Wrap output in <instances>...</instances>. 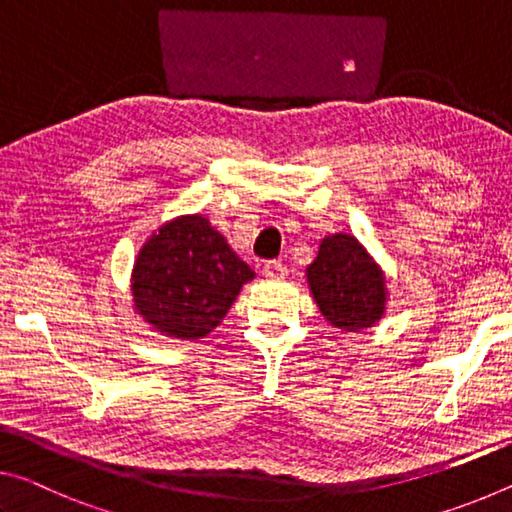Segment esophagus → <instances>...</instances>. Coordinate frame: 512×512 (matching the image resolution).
Wrapping results in <instances>:
<instances>
[{
  "instance_id": "1",
  "label": "esophagus",
  "mask_w": 512,
  "mask_h": 512,
  "mask_svg": "<svg viewBox=\"0 0 512 512\" xmlns=\"http://www.w3.org/2000/svg\"><path fill=\"white\" fill-rule=\"evenodd\" d=\"M263 274L267 276V279H283V276L288 274V267L281 261H267L263 265Z\"/></svg>"
}]
</instances>
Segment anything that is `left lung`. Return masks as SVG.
<instances>
[{
	"label": "left lung",
	"instance_id": "8db88e82",
	"mask_svg": "<svg viewBox=\"0 0 512 512\" xmlns=\"http://www.w3.org/2000/svg\"><path fill=\"white\" fill-rule=\"evenodd\" d=\"M306 272L317 306L331 324L360 331L381 320L383 274L356 238L345 233L324 238Z\"/></svg>",
	"mask_w": 512,
	"mask_h": 512
}]
</instances>
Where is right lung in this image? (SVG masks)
Wrapping results in <instances>:
<instances>
[{"mask_svg": "<svg viewBox=\"0 0 512 512\" xmlns=\"http://www.w3.org/2000/svg\"><path fill=\"white\" fill-rule=\"evenodd\" d=\"M254 279L206 217L165 224L138 254L133 299L140 315L172 338L195 340L213 331Z\"/></svg>", "mask_w": 512, "mask_h": 512, "instance_id": "right-lung-1", "label": "right lung"}]
</instances>
